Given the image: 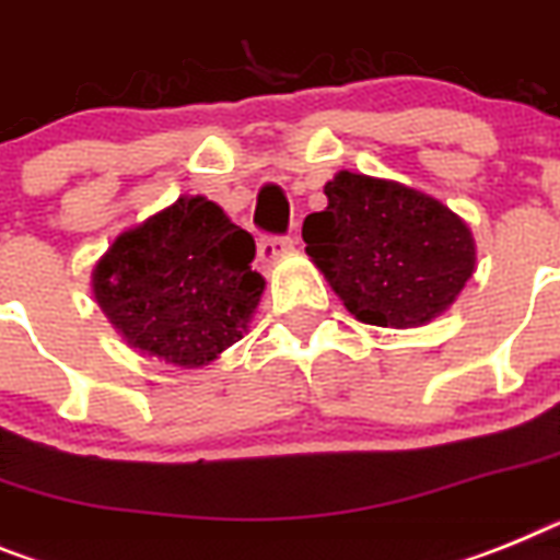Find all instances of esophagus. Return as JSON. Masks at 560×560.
I'll return each instance as SVG.
<instances>
[{"mask_svg":"<svg viewBox=\"0 0 560 560\" xmlns=\"http://www.w3.org/2000/svg\"><path fill=\"white\" fill-rule=\"evenodd\" d=\"M294 248V243H291V237H260V243H257V255H260L262 262H275L280 260V257H285Z\"/></svg>","mask_w":560,"mask_h":560,"instance_id":"34e87169","label":"esophagus"}]
</instances>
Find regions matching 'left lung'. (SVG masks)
Masks as SVG:
<instances>
[{
	"instance_id": "obj_1",
	"label": "left lung",
	"mask_w": 560,
	"mask_h": 560,
	"mask_svg": "<svg viewBox=\"0 0 560 560\" xmlns=\"http://www.w3.org/2000/svg\"><path fill=\"white\" fill-rule=\"evenodd\" d=\"M326 198L303 223L305 255L360 323L417 328L456 303L476 269V241L453 209L348 170L328 180Z\"/></svg>"
}]
</instances>
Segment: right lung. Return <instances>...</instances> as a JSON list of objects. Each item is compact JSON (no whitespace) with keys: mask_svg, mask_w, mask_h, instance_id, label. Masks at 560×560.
I'll return each mask as SVG.
<instances>
[{"mask_svg":"<svg viewBox=\"0 0 560 560\" xmlns=\"http://www.w3.org/2000/svg\"><path fill=\"white\" fill-rule=\"evenodd\" d=\"M255 237L214 200L180 195L127 229L95 262L93 298L143 357L203 368L246 334L266 289Z\"/></svg>","mask_w":560,"mask_h":560,"instance_id":"1","label":"right lung"}]
</instances>
